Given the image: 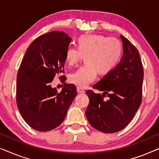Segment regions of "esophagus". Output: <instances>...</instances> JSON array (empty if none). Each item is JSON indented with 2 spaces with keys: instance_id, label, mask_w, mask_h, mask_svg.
<instances>
[{
  "instance_id": "1",
  "label": "esophagus",
  "mask_w": 159,
  "mask_h": 159,
  "mask_svg": "<svg viewBox=\"0 0 159 159\" xmlns=\"http://www.w3.org/2000/svg\"><path fill=\"white\" fill-rule=\"evenodd\" d=\"M77 93H84L85 91L83 89H82L81 88H77Z\"/></svg>"
}]
</instances>
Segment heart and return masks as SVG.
Returning <instances> with one entry per match:
<instances>
[{
    "label": "heart",
    "instance_id": "obj_1",
    "mask_svg": "<svg viewBox=\"0 0 159 159\" xmlns=\"http://www.w3.org/2000/svg\"><path fill=\"white\" fill-rule=\"evenodd\" d=\"M122 56V45L115 38L101 34H83L77 39V48L69 47L65 58L73 66L84 56L86 64L69 77V81L84 88L93 82L97 71L101 75L111 72L117 66Z\"/></svg>",
    "mask_w": 159,
    "mask_h": 159
}]
</instances>
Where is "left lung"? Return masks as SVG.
Wrapping results in <instances>:
<instances>
[{
	"label": "left lung",
	"instance_id": "left-lung-1",
	"mask_svg": "<svg viewBox=\"0 0 159 159\" xmlns=\"http://www.w3.org/2000/svg\"><path fill=\"white\" fill-rule=\"evenodd\" d=\"M123 56L117 66L93 85L102 95L88 90L90 103L85 111L90 125L98 131L114 133L134 118L142 101L143 67L139 52L123 35ZM107 94L109 99L103 98Z\"/></svg>",
	"mask_w": 159,
	"mask_h": 159
}]
</instances>
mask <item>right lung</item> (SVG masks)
<instances>
[{"mask_svg": "<svg viewBox=\"0 0 159 159\" xmlns=\"http://www.w3.org/2000/svg\"><path fill=\"white\" fill-rule=\"evenodd\" d=\"M71 40L64 32L43 34L28 47L21 63L16 78L17 107L24 120L38 131L58 127L77 95L75 84L64 83L60 93L51 84L56 75L64 72Z\"/></svg>", "mask_w": 159, "mask_h": 159, "instance_id": "add662e5", "label": "right lung"}]
</instances>
